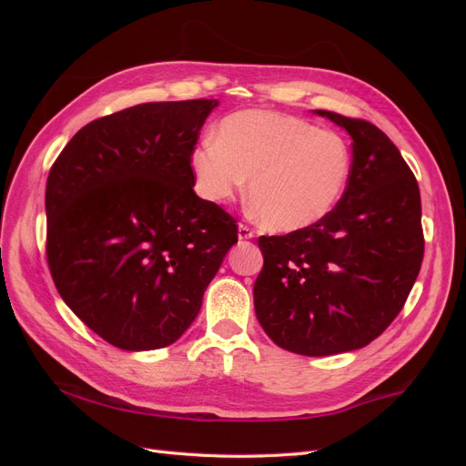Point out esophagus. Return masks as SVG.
Masks as SVG:
<instances>
[{
    "instance_id": "34e87169",
    "label": "esophagus",
    "mask_w": 466,
    "mask_h": 466,
    "mask_svg": "<svg viewBox=\"0 0 466 466\" xmlns=\"http://www.w3.org/2000/svg\"><path fill=\"white\" fill-rule=\"evenodd\" d=\"M252 237H255V231H252L248 225L245 223L238 225V238H241V241H247V238H252Z\"/></svg>"
}]
</instances>
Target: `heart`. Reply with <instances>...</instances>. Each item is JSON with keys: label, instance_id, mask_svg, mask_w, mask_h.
Segmentation results:
<instances>
[{"label": "heart", "instance_id": "1", "mask_svg": "<svg viewBox=\"0 0 466 466\" xmlns=\"http://www.w3.org/2000/svg\"><path fill=\"white\" fill-rule=\"evenodd\" d=\"M196 190L225 204L245 188L264 228L291 233L322 221L342 200L351 177L346 139L272 110H238L225 116L214 139L190 155Z\"/></svg>", "mask_w": 466, "mask_h": 466}]
</instances>
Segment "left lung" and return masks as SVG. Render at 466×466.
<instances>
[{
  "instance_id": "left-lung-1",
  "label": "left lung",
  "mask_w": 466,
  "mask_h": 466,
  "mask_svg": "<svg viewBox=\"0 0 466 466\" xmlns=\"http://www.w3.org/2000/svg\"><path fill=\"white\" fill-rule=\"evenodd\" d=\"M351 136V177L322 221L260 237L255 311L274 344L301 356L368 346L404 307L424 258L420 188L385 132L315 110Z\"/></svg>"
}]
</instances>
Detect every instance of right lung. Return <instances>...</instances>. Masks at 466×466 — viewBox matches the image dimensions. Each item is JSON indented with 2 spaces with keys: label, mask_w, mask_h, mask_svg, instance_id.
<instances>
[{
  "label": "right lung",
  "mask_w": 466,
  "mask_h": 466,
  "mask_svg": "<svg viewBox=\"0 0 466 466\" xmlns=\"http://www.w3.org/2000/svg\"><path fill=\"white\" fill-rule=\"evenodd\" d=\"M214 98L144 103L89 122L46 182V258L56 289L120 350L185 334L237 243V221L194 192L192 149Z\"/></svg>",
  "instance_id": "obj_1"
}]
</instances>
